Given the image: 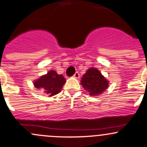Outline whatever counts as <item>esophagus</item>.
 <instances>
[{"label": "esophagus", "instance_id": "1", "mask_svg": "<svg viewBox=\"0 0 147 147\" xmlns=\"http://www.w3.org/2000/svg\"><path fill=\"white\" fill-rule=\"evenodd\" d=\"M74 78L78 79V78H80V74H79V73H78V72H76L75 74H74Z\"/></svg>", "mask_w": 147, "mask_h": 147}]
</instances>
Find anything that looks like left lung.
<instances>
[{
    "instance_id": "8db88e82",
    "label": "left lung",
    "mask_w": 147,
    "mask_h": 147,
    "mask_svg": "<svg viewBox=\"0 0 147 147\" xmlns=\"http://www.w3.org/2000/svg\"><path fill=\"white\" fill-rule=\"evenodd\" d=\"M81 84L91 96L100 95L108 88V81L96 68H90L81 78Z\"/></svg>"
}]
</instances>
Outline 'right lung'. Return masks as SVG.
Returning <instances> with one entry per match:
<instances>
[{"mask_svg":"<svg viewBox=\"0 0 147 147\" xmlns=\"http://www.w3.org/2000/svg\"><path fill=\"white\" fill-rule=\"evenodd\" d=\"M65 83L66 78L62 74H58L55 71L51 70L34 81V86L36 88L44 90L45 93L49 94V96L51 97L58 94Z\"/></svg>","mask_w":147,"mask_h":147,"instance_id":"right-lung-1","label":"right lung"}]
</instances>
